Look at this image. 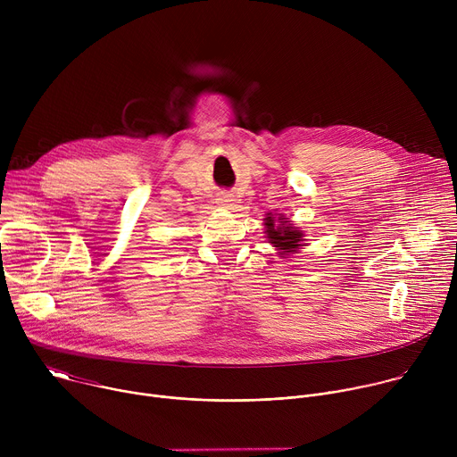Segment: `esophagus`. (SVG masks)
Segmentation results:
<instances>
[{
  "label": "esophagus",
  "instance_id": "34e87169",
  "mask_svg": "<svg viewBox=\"0 0 457 457\" xmlns=\"http://www.w3.org/2000/svg\"><path fill=\"white\" fill-rule=\"evenodd\" d=\"M215 201H217V204H219V206H224V208L233 206V204H231V203H233V197H231L229 193H220Z\"/></svg>",
  "mask_w": 457,
  "mask_h": 457
}]
</instances>
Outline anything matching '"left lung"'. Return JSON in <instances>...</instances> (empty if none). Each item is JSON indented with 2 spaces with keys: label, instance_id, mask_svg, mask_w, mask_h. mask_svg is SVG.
Returning <instances> with one entry per match:
<instances>
[{
  "label": "left lung",
  "instance_id": "8db88e82",
  "mask_svg": "<svg viewBox=\"0 0 457 457\" xmlns=\"http://www.w3.org/2000/svg\"><path fill=\"white\" fill-rule=\"evenodd\" d=\"M280 220V219H278ZM287 222V220H286ZM286 222H282V226H275L273 217L266 219V226H268V238L271 240V244L275 247L284 249L286 253L296 251L302 244V233L298 229H295L293 226H287Z\"/></svg>",
  "mask_w": 457,
  "mask_h": 457
}]
</instances>
